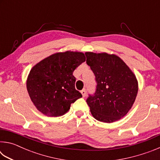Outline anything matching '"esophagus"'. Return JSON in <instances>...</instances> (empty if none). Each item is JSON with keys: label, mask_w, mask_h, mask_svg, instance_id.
<instances>
[{"label": "esophagus", "mask_w": 160, "mask_h": 160, "mask_svg": "<svg viewBox=\"0 0 160 160\" xmlns=\"http://www.w3.org/2000/svg\"><path fill=\"white\" fill-rule=\"evenodd\" d=\"M81 94H82V95L83 97H85L86 96V90H82L81 91Z\"/></svg>", "instance_id": "1"}]
</instances>
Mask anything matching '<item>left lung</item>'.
<instances>
[{"instance_id": "left-lung-1", "label": "left lung", "mask_w": 160, "mask_h": 160, "mask_svg": "<svg viewBox=\"0 0 160 160\" xmlns=\"http://www.w3.org/2000/svg\"><path fill=\"white\" fill-rule=\"evenodd\" d=\"M85 55L97 82L96 92L86 100L92 115L104 123L119 120L127 114L136 98V77L115 54L86 52Z\"/></svg>"}]
</instances>
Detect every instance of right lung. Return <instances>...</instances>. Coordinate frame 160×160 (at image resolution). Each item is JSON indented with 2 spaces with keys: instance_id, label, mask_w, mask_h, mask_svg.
Masks as SVG:
<instances>
[{
  "instance_id": "right-lung-1",
  "label": "right lung",
  "mask_w": 160,
  "mask_h": 160,
  "mask_svg": "<svg viewBox=\"0 0 160 160\" xmlns=\"http://www.w3.org/2000/svg\"><path fill=\"white\" fill-rule=\"evenodd\" d=\"M85 61V54L67 51L53 53L31 69L27 90L37 109L48 116H63L82 94L75 90L74 70Z\"/></svg>"
}]
</instances>
